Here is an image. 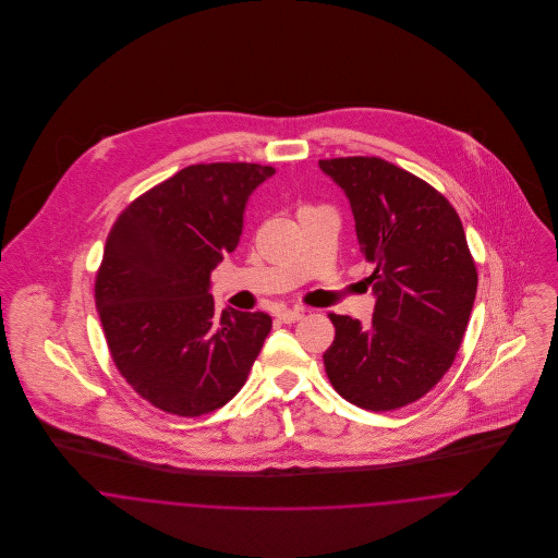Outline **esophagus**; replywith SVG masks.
<instances>
[{
    "label": "esophagus",
    "mask_w": 558,
    "mask_h": 558,
    "mask_svg": "<svg viewBox=\"0 0 558 558\" xmlns=\"http://www.w3.org/2000/svg\"><path fill=\"white\" fill-rule=\"evenodd\" d=\"M277 318L286 322V324H292V322H299V319L303 318V312L301 310H283Z\"/></svg>",
    "instance_id": "obj_1"
}]
</instances>
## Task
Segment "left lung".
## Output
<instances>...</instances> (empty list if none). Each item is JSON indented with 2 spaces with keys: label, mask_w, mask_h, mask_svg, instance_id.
<instances>
[{
  "label": "left lung",
  "mask_w": 558,
  "mask_h": 558,
  "mask_svg": "<svg viewBox=\"0 0 558 558\" xmlns=\"http://www.w3.org/2000/svg\"><path fill=\"white\" fill-rule=\"evenodd\" d=\"M345 193L361 253L374 264L372 324L330 314L324 367L350 403L387 412L423 398L451 367L477 294V268L456 208L389 160H319Z\"/></svg>",
  "instance_id": "left-lung-1"
}]
</instances>
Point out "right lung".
<instances>
[{
  "label": "right lung",
  "instance_id": "1",
  "mask_svg": "<svg viewBox=\"0 0 558 558\" xmlns=\"http://www.w3.org/2000/svg\"><path fill=\"white\" fill-rule=\"evenodd\" d=\"M268 165H191L137 197L113 223L96 310L126 383L153 405L202 416L246 383L272 319L215 312L210 272L239 246L248 195Z\"/></svg>",
  "mask_w": 558,
  "mask_h": 558
}]
</instances>
